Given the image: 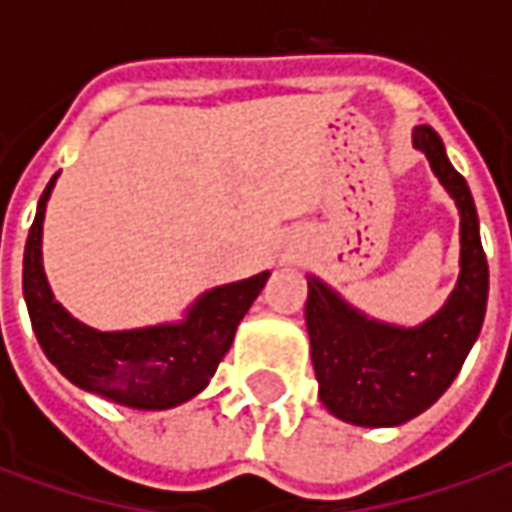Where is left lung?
I'll list each match as a JSON object with an SVG mask.
<instances>
[{
	"mask_svg": "<svg viewBox=\"0 0 512 512\" xmlns=\"http://www.w3.org/2000/svg\"><path fill=\"white\" fill-rule=\"evenodd\" d=\"M433 175L461 216L458 282L430 318L417 326L378 321L315 274H307V332L318 397L329 414L359 428H397L439 400L461 373L488 304V260L472 191L430 126L411 131Z\"/></svg>",
	"mask_w": 512,
	"mask_h": 512,
	"instance_id": "1",
	"label": "left lung"
}]
</instances>
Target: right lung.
I'll return each instance as SVG.
<instances>
[{
  "mask_svg": "<svg viewBox=\"0 0 512 512\" xmlns=\"http://www.w3.org/2000/svg\"><path fill=\"white\" fill-rule=\"evenodd\" d=\"M57 178L60 172L40 194L24 246V301L46 359L73 386L117 406L164 411L197 397L211 384L271 271L205 290L180 321L115 332L87 326L54 299L43 271V219Z\"/></svg>",
  "mask_w": 512,
  "mask_h": 512,
  "instance_id": "right-lung-1",
  "label": "right lung"
}]
</instances>
